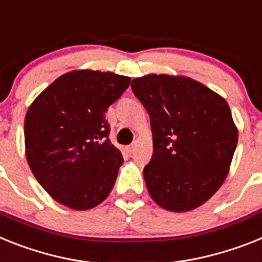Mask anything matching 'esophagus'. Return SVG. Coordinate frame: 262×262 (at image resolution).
Segmentation results:
<instances>
[{
    "mask_svg": "<svg viewBox=\"0 0 262 262\" xmlns=\"http://www.w3.org/2000/svg\"><path fill=\"white\" fill-rule=\"evenodd\" d=\"M135 148H136V142H135V144L129 145V146H126V151H127V153H132V151L135 150Z\"/></svg>",
    "mask_w": 262,
    "mask_h": 262,
    "instance_id": "1",
    "label": "esophagus"
}]
</instances>
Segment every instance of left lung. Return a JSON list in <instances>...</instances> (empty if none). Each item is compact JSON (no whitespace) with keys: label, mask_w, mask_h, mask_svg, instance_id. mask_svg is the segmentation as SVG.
Returning a JSON list of instances; mask_svg holds the SVG:
<instances>
[{"label":"left lung","mask_w":262,"mask_h":262,"mask_svg":"<svg viewBox=\"0 0 262 262\" xmlns=\"http://www.w3.org/2000/svg\"><path fill=\"white\" fill-rule=\"evenodd\" d=\"M132 90L150 117L153 156L144 179L153 201L170 212L205 204L225 181L238 130L229 105L184 76L148 74Z\"/></svg>","instance_id":"8db88e82"}]
</instances>
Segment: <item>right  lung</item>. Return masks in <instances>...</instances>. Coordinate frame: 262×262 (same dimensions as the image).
Wrapping results in <instances>:
<instances>
[{"mask_svg":"<svg viewBox=\"0 0 262 262\" xmlns=\"http://www.w3.org/2000/svg\"><path fill=\"white\" fill-rule=\"evenodd\" d=\"M130 83L126 76L73 70L33 101L25 116V155L53 200L74 210L104 201L124 162L109 140L105 112Z\"/></svg>","mask_w":262,"mask_h":262,"instance_id":"right-lung-1","label":"right lung"}]
</instances>
